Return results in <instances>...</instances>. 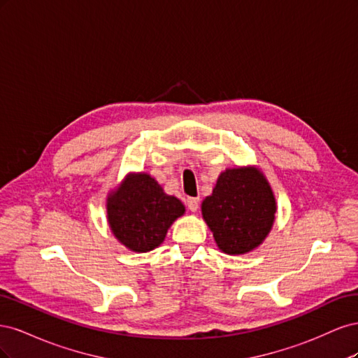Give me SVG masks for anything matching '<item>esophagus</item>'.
Masks as SVG:
<instances>
[{
	"label": "esophagus",
	"mask_w": 358,
	"mask_h": 358,
	"mask_svg": "<svg viewBox=\"0 0 358 358\" xmlns=\"http://www.w3.org/2000/svg\"><path fill=\"white\" fill-rule=\"evenodd\" d=\"M199 204H200L199 197H188L187 199V206H188V209L191 212H197L199 210Z\"/></svg>",
	"instance_id": "obj_1"
}]
</instances>
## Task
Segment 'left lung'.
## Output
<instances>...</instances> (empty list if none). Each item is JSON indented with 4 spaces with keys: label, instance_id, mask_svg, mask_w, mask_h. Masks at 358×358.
<instances>
[{
    "label": "left lung",
    "instance_id": "left-lung-1",
    "mask_svg": "<svg viewBox=\"0 0 358 358\" xmlns=\"http://www.w3.org/2000/svg\"><path fill=\"white\" fill-rule=\"evenodd\" d=\"M276 200L267 179L255 167L222 171L212 196L201 203V215L222 252H251L272 230Z\"/></svg>",
    "mask_w": 358,
    "mask_h": 358
}]
</instances>
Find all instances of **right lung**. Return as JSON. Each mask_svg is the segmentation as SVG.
<instances>
[{
	"label": "right lung",
	"mask_w": 358,
	"mask_h": 358,
	"mask_svg": "<svg viewBox=\"0 0 358 358\" xmlns=\"http://www.w3.org/2000/svg\"><path fill=\"white\" fill-rule=\"evenodd\" d=\"M185 206L167 196L146 173H131L107 197V221L116 239L134 252H148L166 239Z\"/></svg>",
	"instance_id": "right-lung-1"
}]
</instances>
